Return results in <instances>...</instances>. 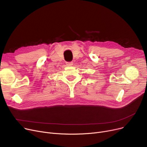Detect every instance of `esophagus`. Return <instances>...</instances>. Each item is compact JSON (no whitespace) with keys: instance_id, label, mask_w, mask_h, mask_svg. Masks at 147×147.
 <instances>
[{"instance_id":"obj_1","label":"esophagus","mask_w":147,"mask_h":147,"mask_svg":"<svg viewBox=\"0 0 147 147\" xmlns=\"http://www.w3.org/2000/svg\"><path fill=\"white\" fill-rule=\"evenodd\" d=\"M66 64L68 66H71L73 65V62L72 61H70V62H66Z\"/></svg>"}]
</instances>
